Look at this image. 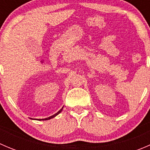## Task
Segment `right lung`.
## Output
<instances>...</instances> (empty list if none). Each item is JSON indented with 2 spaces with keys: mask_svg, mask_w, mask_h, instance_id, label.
Returning a JSON list of instances; mask_svg holds the SVG:
<instances>
[{
  "mask_svg": "<svg viewBox=\"0 0 150 150\" xmlns=\"http://www.w3.org/2000/svg\"><path fill=\"white\" fill-rule=\"evenodd\" d=\"M63 107H62V108L61 110H60L58 112H57V113H56V114H54V115H51V116H50V117H46V118H45V119H38V120H50V119H51V118H53V117H56V116H57V115H59L60 112H61L62 110V109H63ZM31 119H32V118H31ZM33 120H34V119H33Z\"/></svg>",
  "mask_w": 150,
  "mask_h": 150,
  "instance_id": "add662e5",
  "label": "right lung"
}]
</instances>
